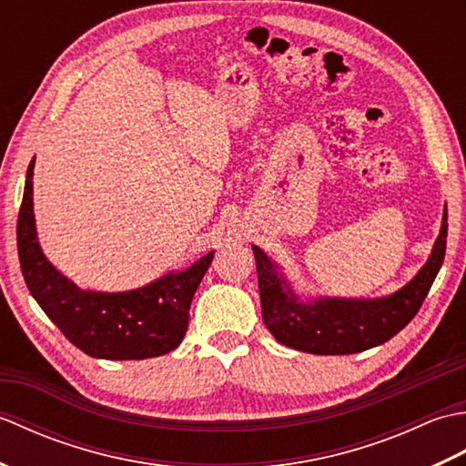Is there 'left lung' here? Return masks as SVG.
<instances>
[{"instance_id":"obj_1","label":"left lung","mask_w":466,"mask_h":466,"mask_svg":"<svg viewBox=\"0 0 466 466\" xmlns=\"http://www.w3.org/2000/svg\"><path fill=\"white\" fill-rule=\"evenodd\" d=\"M447 208L427 264L400 290L382 299H312L300 300L258 246H252L266 329L280 344L312 354H354L384 344L419 312L447 250Z\"/></svg>"}]
</instances>
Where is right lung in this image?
<instances>
[{"mask_svg":"<svg viewBox=\"0 0 466 466\" xmlns=\"http://www.w3.org/2000/svg\"><path fill=\"white\" fill-rule=\"evenodd\" d=\"M34 160L25 174L17 216V254L29 292L66 339L82 352L106 360L162 356L182 342L190 304L214 250L190 268L126 292L82 290L57 272L39 248L34 218Z\"/></svg>","mask_w":466,"mask_h":466,"instance_id":"add662e5","label":"right lung"}]
</instances>
